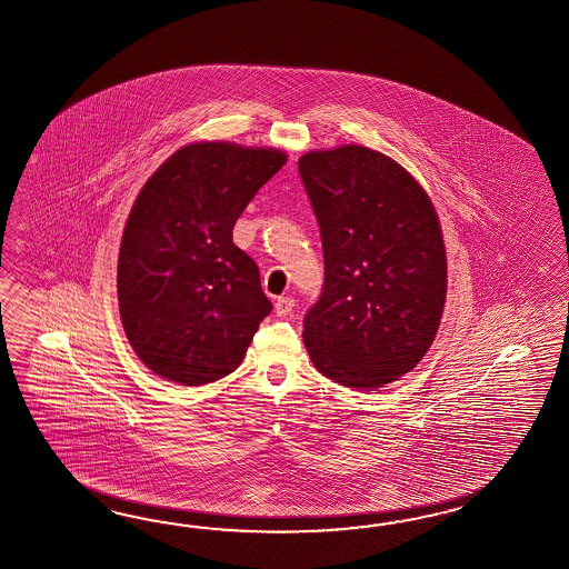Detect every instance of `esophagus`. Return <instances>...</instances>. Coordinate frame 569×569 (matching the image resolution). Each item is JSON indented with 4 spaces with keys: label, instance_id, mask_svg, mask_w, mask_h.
<instances>
[{
    "label": "esophagus",
    "instance_id": "34e87169",
    "mask_svg": "<svg viewBox=\"0 0 569 569\" xmlns=\"http://www.w3.org/2000/svg\"><path fill=\"white\" fill-rule=\"evenodd\" d=\"M292 307H295V299L292 297H278L277 303H274V311H277V316H289L292 311Z\"/></svg>",
    "mask_w": 569,
    "mask_h": 569
}]
</instances>
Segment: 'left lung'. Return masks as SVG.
Wrapping results in <instances>:
<instances>
[{
	"label": "left lung",
	"instance_id": "obj_1",
	"mask_svg": "<svg viewBox=\"0 0 569 569\" xmlns=\"http://www.w3.org/2000/svg\"><path fill=\"white\" fill-rule=\"evenodd\" d=\"M320 224L323 287L303 318L316 369L373 390L408 373L431 347L448 263L438 214L415 177L371 148L299 159Z\"/></svg>",
	"mask_w": 569,
	"mask_h": 569
}]
</instances>
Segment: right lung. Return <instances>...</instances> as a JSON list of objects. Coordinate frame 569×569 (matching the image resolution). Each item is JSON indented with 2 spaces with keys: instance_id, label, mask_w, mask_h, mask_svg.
I'll return each instance as SVG.
<instances>
[{
  "instance_id": "right-lung-1",
  "label": "right lung",
  "mask_w": 569,
  "mask_h": 569,
  "mask_svg": "<svg viewBox=\"0 0 569 569\" xmlns=\"http://www.w3.org/2000/svg\"><path fill=\"white\" fill-rule=\"evenodd\" d=\"M284 162L272 148L200 142L177 150L138 193L117 297L131 347L157 376L202 386L243 361L272 303L233 227Z\"/></svg>"
}]
</instances>
